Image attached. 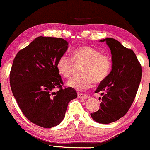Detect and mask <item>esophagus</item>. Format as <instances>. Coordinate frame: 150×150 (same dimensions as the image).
<instances>
[{"label":"esophagus","mask_w":150,"mask_h":150,"mask_svg":"<svg viewBox=\"0 0 150 150\" xmlns=\"http://www.w3.org/2000/svg\"><path fill=\"white\" fill-rule=\"evenodd\" d=\"M78 98H80V99H88L89 98V96L86 94L84 93H78Z\"/></svg>","instance_id":"1"}]
</instances>
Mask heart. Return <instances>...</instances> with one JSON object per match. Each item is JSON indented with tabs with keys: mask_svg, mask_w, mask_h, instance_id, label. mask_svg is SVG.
Returning a JSON list of instances; mask_svg holds the SVG:
<instances>
[{
	"mask_svg": "<svg viewBox=\"0 0 150 150\" xmlns=\"http://www.w3.org/2000/svg\"><path fill=\"white\" fill-rule=\"evenodd\" d=\"M72 58L76 63H85L81 76H75L67 83L68 87L77 91H83L91 87L92 83L104 81L109 74L112 67L110 59L102 54L99 50L89 46H79L72 51ZM59 73L66 79L71 76L73 61L67 55H63L57 62Z\"/></svg>",
	"mask_w": 150,
	"mask_h": 150,
	"instance_id": "heart-1",
	"label": "heart"
}]
</instances>
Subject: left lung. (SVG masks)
Returning <instances> with one entry per match:
<instances>
[{
  "label": "left lung",
  "mask_w": 150,
  "mask_h": 150,
  "mask_svg": "<svg viewBox=\"0 0 150 150\" xmlns=\"http://www.w3.org/2000/svg\"><path fill=\"white\" fill-rule=\"evenodd\" d=\"M105 42L111 52L112 69L107 78L98 86L96 93L101 94L98 111L91 113L94 121L110 124L124 116L130 108L141 79V66L136 54L113 38Z\"/></svg>",
  "instance_id": "obj_1"
}]
</instances>
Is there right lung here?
Masks as SVG:
<instances>
[{
    "label": "right lung",
    "mask_w": 150,
    "mask_h": 150,
    "mask_svg": "<svg viewBox=\"0 0 150 150\" xmlns=\"http://www.w3.org/2000/svg\"><path fill=\"white\" fill-rule=\"evenodd\" d=\"M67 48L62 38L40 36L18 52L12 65L9 79L14 98L24 116L43 128L60 124L68 103L77 98L73 88L63 89L57 69Z\"/></svg>",
    "instance_id": "add662e5"
}]
</instances>
